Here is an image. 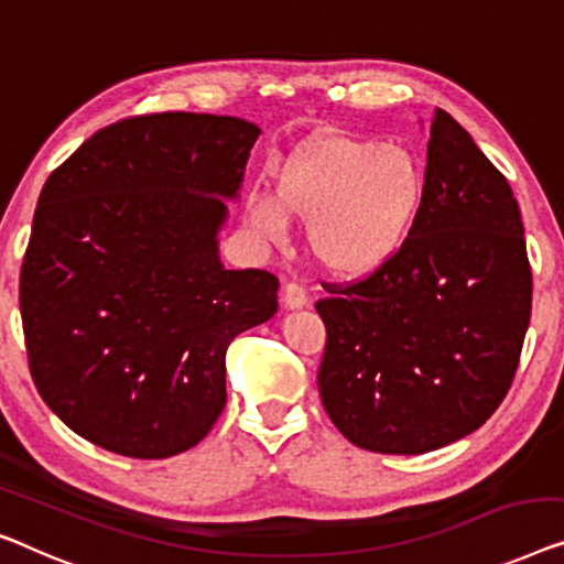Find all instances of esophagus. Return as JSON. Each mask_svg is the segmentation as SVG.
<instances>
[{"instance_id":"obj_1","label":"esophagus","mask_w":564,"mask_h":564,"mask_svg":"<svg viewBox=\"0 0 564 564\" xmlns=\"http://www.w3.org/2000/svg\"><path fill=\"white\" fill-rule=\"evenodd\" d=\"M282 302L288 310H300V307H305L310 300H307L305 288H302L300 282H288L282 290Z\"/></svg>"}]
</instances>
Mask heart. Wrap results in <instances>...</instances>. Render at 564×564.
Returning <instances> with one entry per match:
<instances>
[{"label": "heart", "mask_w": 564, "mask_h": 564, "mask_svg": "<svg viewBox=\"0 0 564 564\" xmlns=\"http://www.w3.org/2000/svg\"><path fill=\"white\" fill-rule=\"evenodd\" d=\"M274 183L276 200H249V224L269 239H282L288 216L310 224V251L340 276H366L394 259L424 203V173L410 150L343 134L297 147Z\"/></svg>", "instance_id": "b5f03b06"}]
</instances>
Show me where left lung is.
Segmentation results:
<instances>
[{"instance_id":"8db88e82","label":"left lung","mask_w":564,"mask_h":564,"mask_svg":"<svg viewBox=\"0 0 564 564\" xmlns=\"http://www.w3.org/2000/svg\"><path fill=\"white\" fill-rule=\"evenodd\" d=\"M315 310L328 333L323 406L364 451H437L499 410L532 317V267L509 183L451 113L432 119L410 239Z\"/></svg>"}]
</instances>
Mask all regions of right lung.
Instances as JSON below:
<instances>
[{
	"label": "right lung",
	"mask_w": 564,
	"mask_h": 564,
	"mask_svg": "<svg viewBox=\"0 0 564 564\" xmlns=\"http://www.w3.org/2000/svg\"><path fill=\"white\" fill-rule=\"evenodd\" d=\"M257 124L142 113L55 167L20 272L32 381L88 443L127 458L191 451L226 406V348L276 313L280 280L226 269Z\"/></svg>",
	"instance_id": "right-lung-1"
}]
</instances>
